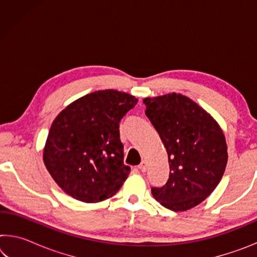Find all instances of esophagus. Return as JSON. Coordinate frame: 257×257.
I'll use <instances>...</instances> for the list:
<instances>
[{
    "instance_id": "1",
    "label": "esophagus",
    "mask_w": 257,
    "mask_h": 257,
    "mask_svg": "<svg viewBox=\"0 0 257 257\" xmlns=\"http://www.w3.org/2000/svg\"><path fill=\"white\" fill-rule=\"evenodd\" d=\"M138 168H139V170H141L142 172H145L146 169H147V164H146L145 161H142V163L138 165Z\"/></svg>"
}]
</instances>
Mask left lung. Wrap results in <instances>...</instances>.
I'll use <instances>...</instances> for the list:
<instances>
[{"instance_id": "obj_1", "label": "left lung", "mask_w": 257, "mask_h": 257, "mask_svg": "<svg viewBox=\"0 0 257 257\" xmlns=\"http://www.w3.org/2000/svg\"><path fill=\"white\" fill-rule=\"evenodd\" d=\"M143 102L170 165L167 184L152 187V195L169 210H189L210 196L223 176L228 161L224 135L205 110L181 94Z\"/></svg>"}]
</instances>
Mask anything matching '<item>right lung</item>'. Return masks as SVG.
<instances>
[{
	"label": "right lung",
	"mask_w": 257,
	"mask_h": 257,
	"mask_svg": "<svg viewBox=\"0 0 257 257\" xmlns=\"http://www.w3.org/2000/svg\"><path fill=\"white\" fill-rule=\"evenodd\" d=\"M137 101L118 90H98L56 116L43 159L52 178L71 197L101 202L123 185L130 167L123 163L119 122Z\"/></svg>",
	"instance_id": "obj_1"
}]
</instances>
